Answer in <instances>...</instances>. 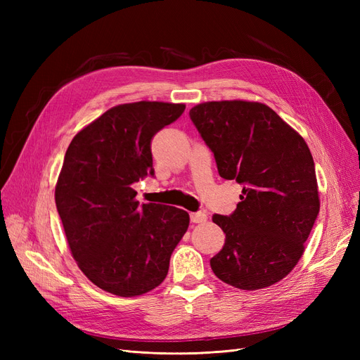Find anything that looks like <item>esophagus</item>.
Returning <instances> with one entry per match:
<instances>
[{"label":"esophagus","instance_id":"34e87169","mask_svg":"<svg viewBox=\"0 0 360 360\" xmlns=\"http://www.w3.org/2000/svg\"><path fill=\"white\" fill-rule=\"evenodd\" d=\"M191 221H192L193 224H202V222L207 221V216H205V213H202V212L191 213Z\"/></svg>","mask_w":360,"mask_h":360}]
</instances>
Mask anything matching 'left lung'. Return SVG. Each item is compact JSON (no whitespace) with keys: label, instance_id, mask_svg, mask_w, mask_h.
I'll use <instances>...</instances> for the list:
<instances>
[{"label":"left lung","instance_id":"8db88e82","mask_svg":"<svg viewBox=\"0 0 360 360\" xmlns=\"http://www.w3.org/2000/svg\"><path fill=\"white\" fill-rule=\"evenodd\" d=\"M189 115L219 176L243 184L234 213L213 214L225 233L213 274L240 290L276 284L299 263L320 212L308 144L264 103L205 102Z\"/></svg>","mask_w":360,"mask_h":360}]
</instances>
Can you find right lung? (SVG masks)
Instances as JSON below:
<instances>
[{
    "label": "right lung",
    "mask_w": 360,
    "mask_h": 360,
    "mask_svg": "<svg viewBox=\"0 0 360 360\" xmlns=\"http://www.w3.org/2000/svg\"><path fill=\"white\" fill-rule=\"evenodd\" d=\"M186 105H117L75 135L56 186L70 252L94 285L122 297L148 292L167 278L189 214L143 204L132 184L155 176L151 139Z\"/></svg>",
    "instance_id": "add662e5"
}]
</instances>
